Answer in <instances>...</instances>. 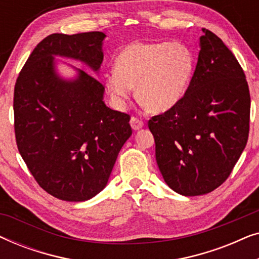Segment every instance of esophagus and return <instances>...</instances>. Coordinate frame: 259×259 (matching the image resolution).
<instances>
[{"instance_id": "1", "label": "esophagus", "mask_w": 259, "mask_h": 259, "mask_svg": "<svg viewBox=\"0 0 259 259\" xmlns=\"http://www.w3.org/2000/svg\"><path fill=\"white\" fill-rule=\"evenodd\" d=\"M131 126H132V128L134 131H138V130L143 128L144 121H143V120L138 119L137 116H132V118H131Z\"/></svg>"}]
</instances>
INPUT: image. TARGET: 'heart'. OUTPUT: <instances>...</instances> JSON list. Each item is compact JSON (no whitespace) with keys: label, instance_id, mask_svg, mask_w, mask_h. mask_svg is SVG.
<instances>
[{"label":"heart","instance_id":"b5f03b06","mask_svg":"<svg viewBox=\"0 0 259 259\" xmlns=\"http://www.w3.org/2000/svg\"><path fill=\"white\" fill-rule=\"evenodd\" d=\"M196 58L183 42H133L115 58L106 87L116 102H123L136 86V97L151 113H164L184 98L192 80Z\"/></svg>","mask_w":259,"mask_h":259}]
</instances>
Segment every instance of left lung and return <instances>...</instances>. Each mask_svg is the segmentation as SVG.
Segmentation results:
<instances>
[{"instance_id": "1", "label": "left lung", "mask_w": 259, "mask_h": 259, "mask_svg": "<svg viewBox=\"0 0 259 259\" xmlns=\"http://www.w3.org/2000/svg\"><path fill=\"white\" fill-rule=\"evenodd\" d=\"M190 87L169 111L152 116L148 128L166 184L183 196L217 189L246 146L250 92L232 52L203 28Z\"/></svg>"}]
</instances>
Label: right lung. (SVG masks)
Masks as SVG:
<instances>
[{
    "mask_svg": "<svg viewBox=\"0 0 259 259\" xmlns=\"http://www.w3.org/2000/svg\"><path fill=\"white\" fill-rule=\"evenodd\" d=\"M105 37L101 31L49 35L15 83L17 148L38 185L61 200H88L104 190L132 134L131 116L105 105V87L93 75L76 69V79L65 80L55 72L56 55L98 72Z\"/></svg>",
    "mask_w": 259,
    "mask_h": 259,
    "instance_id": "obj_1",
    "label": "right lung"
}]
</instances>
